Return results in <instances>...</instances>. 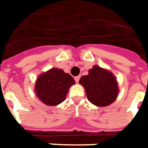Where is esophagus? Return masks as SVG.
Masks as SVG:
<instances>
[{"instance_id":"obj_1","label":"esophagus","mask_w":148,"mask_h":148,"mask_svg":"<svg viewBox=\"0 0 148 148\" xmlns=\"http://www.w3.org/2000/svg\"><path fill=\"white\" fill-rule=\"evenodd\" d=\"M80 76H76V77H75V80H76V82H79V80H80Z\"/></svg>"}]
</instances>
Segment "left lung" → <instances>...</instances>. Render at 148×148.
I'll list each match as a JSON object with an SVG mask.
<instances>
[{
	"mask_svg": "<svg viewBox=\"0 0 148 148\" xmlns=\"http://www.w3.org/2000/svg\"><path fill=\"white\" fill-rule=\"evenodd\" d=\"M85 88L88 101L97 106H106L113 103L119 93V86L113 73L98 66H93L88 75L80 79Z\"/></svg>",
	"mask_w": 148,
	"mask_h": 148,
	"instance_id": "1",
	"label": "left lung"
}]
</instances>
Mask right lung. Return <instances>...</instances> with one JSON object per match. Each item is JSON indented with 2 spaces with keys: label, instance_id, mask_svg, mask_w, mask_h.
<instances>
[{
  "label": "right lung",
  "instance_id": "obj_1",
  "mask_svg": "<svg viewBox=\"0 0 148 148\" xmlns=\"http://www.w3.org/2000/svg\"><path fill=\"white\" fill-rule=\"evenodd\" d=\"M73 84L75 81L72 76L61 69L52 68L38 78L34 91L43 103L54 106L64 101Z\"/></svg>",
  "mask_w": 148,
  "mask_h": 148
}]
</instances>
